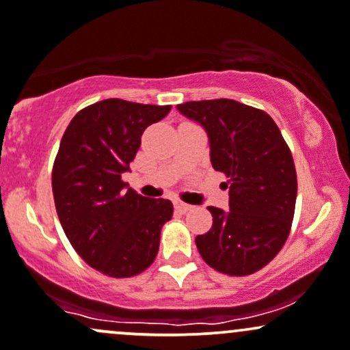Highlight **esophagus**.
I'll return each instance as SVG.
<instances>
[{
  "label": "esophagus",
  "mask_w": 350,
  "mask_h": 350,
  "mask_svg": "<svg viewBox=\"0 0 350 350\" xmlns=\"http://www.w3.org/2000/svg\"><path fill=\"white\" fill-rule=\"evenodd\" d=\"M174 206H176V209H178L179 213H187V211H191V209H193V206L183 203V201H176Z\"/></svg>",
  "instance_id": "34e87169"
}]
</instances>
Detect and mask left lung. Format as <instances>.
<instances>
[{
    "label": "left lung",
    "instance_id": "8db88e82",
    "mask_svg": "<svg viewBox=\"0 0 350 350\" xmlns=\"http://www.w3.org/2000/svg\"><path fill=\"white\" fill-rule=\"evenodd\" d=\"M178 110L203 126L213 167L230 179V209L208 208L213 226L196 237L200 255L219 273H255L277 256L292 228V152L273 119L260 109L216 98L179 104Z\"/></svg>",
    "mask_w": 350,
    "mask_h": 350
}]
</instances>
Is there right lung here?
Returning a JSON list of instances; mask_svg holds the SVG:
<instances>
[{
	"mask_svg": "<svg viewBox=\"0 0 350 350\" xmlns=\"http://www.w3.org/2000/svg\"><path fill=\"white\" fill-rule=\"evenodd\" d=\"M171 105L107 98L82 109L68 124L53 163L58 219L75 252L112 278L139 275L156 260L169 200H149L122 181L141 135Z\"/></svg>",
	"mask_w": 350,
	"mask_h": 350,
	"instance_id": "right-lung-1",
	"label": "right lung"
}]
</instances>
